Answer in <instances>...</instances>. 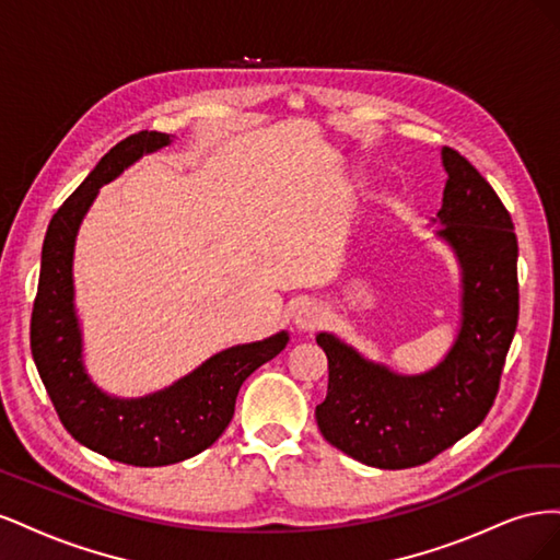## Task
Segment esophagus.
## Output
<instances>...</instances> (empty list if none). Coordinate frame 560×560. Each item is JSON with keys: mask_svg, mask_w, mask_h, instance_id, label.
<instances>
[{"mask_svg": "<svg viewBox=\"0 0 560 560\" xmlns=\"http://www.w3.org/2000/svg\"><path fill=\"white\" fill-rule=\"evenodd\" d=\"M325 319H327V313L322 311V306H317L315 301L301 303L294 313V325L299 331H315L325 325Z\"/></svg>", "mask_w": 560, "mask_h": 560, "instance_id": "34e87169", "label": "esophagus"}]
</instances>
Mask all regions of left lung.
I'll list each match as a JSON object with an SVG mask.
<instances>
[{"label":"left lung","mask_w":560,"mask_h":560,"mask_svg":"<svg viewBox=\"0 0 560 560\" xmlns=\"http://www.w3.org/2000/svg\"><path fill=\"white\" fill-rule=\"evenodd\" d=\"M448 175L444 238L463 268L460 331L428 374L399 376L364 360L334 334H317L329 362L327 399L315 418L322 436L369 467L430 463L479 428L493 406L518 322V243L514 222L481 173L455 149H442Z\"/></svg>","instance_id":"left-lung-1"}]
</instances>
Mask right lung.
I'll return each mask as SVG.
<instances>
[{"label": "right lung", "instance_id": "1", "mask_svg": "<svg viewBox=\"0 0 560 560\" xmlns=\"http://www.w3.org/2000/svg\"><path fill=\"white\" fill-rule=\"evenodd\" d=\"M171 142V135L156 130L130 135L100 159L93 173L58 208L44 238L30 322L32 358L65 430L86 448L135 467L175 465L212 446L229 428L245 378L290 341L280 331L257 343L222 350L175 385L140 399L109 397L89 378L81 360L72 282L79 224L100 186L121 175L142 154Z\"/></svg>", "mask_w": 560, "mask_h": 560}]
</instances>
